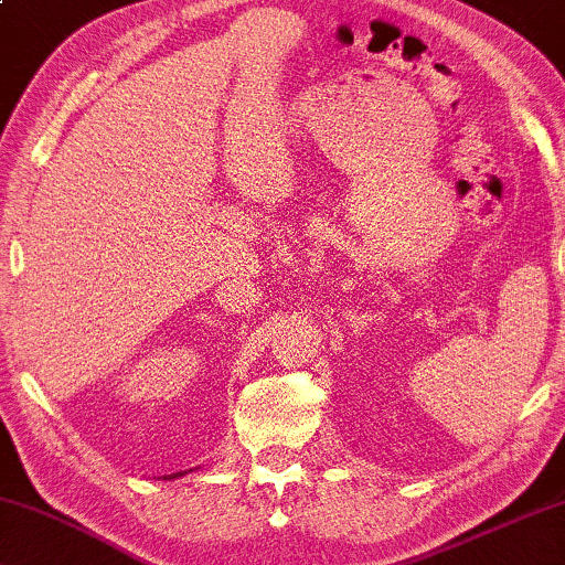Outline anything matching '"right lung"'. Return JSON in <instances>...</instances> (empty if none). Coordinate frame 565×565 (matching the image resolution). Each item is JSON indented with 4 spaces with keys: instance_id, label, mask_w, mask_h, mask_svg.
Returning <instances> with one entry per match:
<instances>
[{
    "instance_id": "obj_1",
    "label": "right lung",
    "mask_w": 565,
    "mask_h": 565,
    "mask_svg": "<svg viewBox=\"0 0 565 565\" xmlns=\"http://www.w3.org/2000/svg\"><path fill=\"white\" fill-rule=\"evenodd\" d=\"M186 472H192V470H186ZM186 472H173V475H163V480H177V477L186 475Z\"/></svg>"
}]
</instances>
